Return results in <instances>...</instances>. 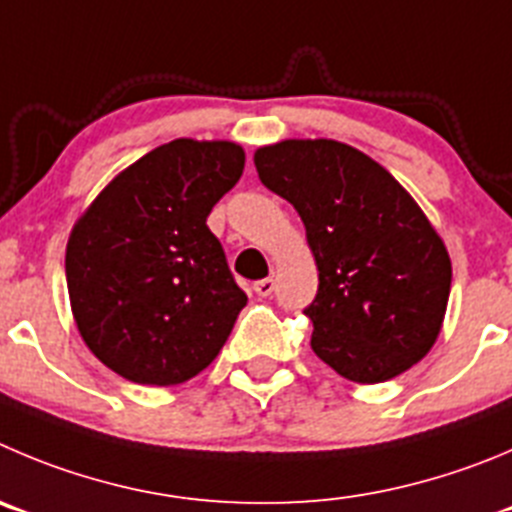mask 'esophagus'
I'll use <instances>...</instances> for the list:
<instances>
[{
	"instance_id": "1",
	"label": "esophagus",
	"mask_w": 512,
	"mask_h": 512,
	"mask_svg": "<svg viewBox=\"0 0 512 512\" xmlns=\"http://www.w3.org/2000/svg\"><path fill=\"white\" fill-rule=\"evenodd\" d=\"M272 290H275V280H272V278L257 280V283H255V293L260 295V298H267V295H272Z\"/></svg>"
}]
</instances>
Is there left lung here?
Listing matches in <instances>:
<instances>
[{
	"label": "left lung",
	"instance_id": "8db88e82",
	"mask_svg": "<svg viewBox=\"0 0 512 512\" xmlns=\"http://www.w3.org/2000/svg\"><path fill=\"white\" fill-rule=\"evenodd\" d=\"M260 181L305 224L318 293L305 308L315 356L356 384L422 361L442 331L452 262L442 237L389 171L331 138L255 151Z\"/></svg>",
	"mask_w": 512,
	"mask_h": 512
}]
</instances>
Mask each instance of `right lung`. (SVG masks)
<instances>
[{
	"mask_svg": "<svg viewBox=\"0 0 512 512\" xmlns=\"http://www.w3.org/2000/svg\"><path fill=\"white\" fill-rule=\"evenodd\" d=\"M242 169L237 143L176 138L123 169L75 222L65 252L73 318L123 379L184 384L222 351L247 295L207 217Z\"/></svg>",
	"mask_w": 512,
	"mask_h": 512,
	"instance_id": "obj_1",
	"label": "right lung"
}]
</instances>
